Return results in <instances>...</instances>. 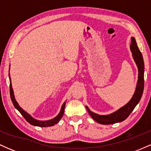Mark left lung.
Returning a JSON list of instances; mask_svg holds the SVG:
<instances>
[{"instance_id":"obj_1","label":"left lung","mask_w":151,"mask_h":151,"mask_svg":"<svg viewBox=\"0 0 151 151\" xmlns=\"http://www.w3.org/2000/svg\"><path fill=\"white\" fill-rule=\"evenodd\" d=\"M130 49L132 52L133 58L136 62L138 71V81H137L135 92L131 100L126 105L118 109L114 113L108 114V115H99V114L93 113L90 110L89 107L86 106V110L89 112L90 116L92 117L93 120L99 124L109 125V124H114L124 121L127 119L141 100L143 92V88H144V62H143L142 54L138 49L134 37H131V44L130 46Z\"/></svg>"}]
</instances>
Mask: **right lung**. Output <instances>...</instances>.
<instances>
[{
	"label": "right lung",
	"mask_w": 151,
	"mask_h": 151,
	"mask_svg": "<svg viewBox=\"0 0 151 151\" xmlns=\"http://www.w3.org/2000/svg\"><path fill=\"white\" fill-rule=\"evenodd\" d=\"M9 79H10V98H11L12 102H13V105H14L15 108L22 114V116L25 118V119L29 124H30L31 125H33L35 126H39V127H48V126H52L55 125L56 124L60 121V119H62V117L63 116L64 111H65V104L66 102H64V104L62 106L61 110H60V113L56 117H55L52 119H50V120L47 121H39L37 119H34L33 117H32L28 113L25 111V110H23L21 107L19 106V104L15 100V96H14V92H13V89L12 88V84H11V79L10 77V73H9Z\"/></svg>",
	"instance_id": "add662e5"
}]
</instances>
